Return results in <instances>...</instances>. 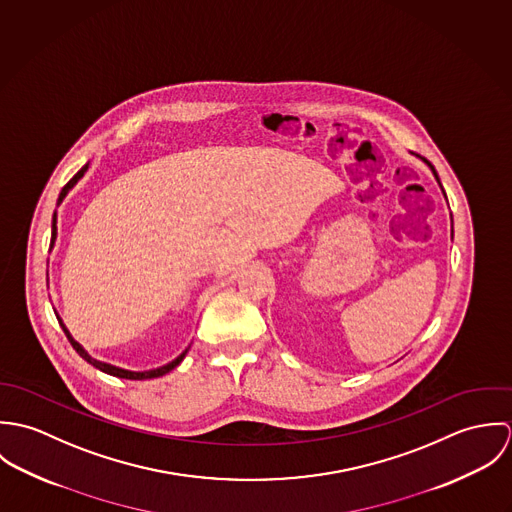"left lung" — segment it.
I'll return each mask as SVG.
<instances>
[{
	"label": "left lung",
	"instance_id": "obj_1",
	"mask_svg": "<svg viewBox=\"0 0 512 512\" xmlns=\"http://www.w3.org/2000/svg\"><path fill=\"white\" fill-rule=\"evenodd\" d=\"M424 161H426V163H428V165H430V169H432V171H434V175H436V179H438V173H436V169H434V165H432V163H430V161H428V159H424ZM439 181V179H438Z\"/></svg>",
	"mask_w": 512,
	"mask_h": 512
}]
</instances>
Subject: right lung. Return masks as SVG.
I'll return each instance as SVG.
<instances>
[{
	"mask_svg": "<svg viewBox=\"0 0 512 512\" xmlns=\"http://www.w3.org/2000/svg\"><path fill=\"white\" fill-rule=\"evenodd\" d=\"M86 169H88V163L74 175L73 179L63 187V191H61V195H59V201H57V205H61L63 203V199L67 197V193L73 189L74 185H76V181L86 173ZM55 240H57V213L53 215V224H51V248L55 246ZM55 315H57V311H55ZM57 319H59V323H61V327H63V331H65V335H67V339L71 341V345H73L74 351L86 361V363H90L92 366H96L98 370H102V372H106V374H112V376H118V378H128V380H146V378H157V376H163V374H167L169 370H173L175 366L179 365L183 359H185V355H187V349L175 359V361H171V363H167V365L159 366V368H153V370H144V372H136V370H126V368H118V366L108 365V363H102V361H96V359H92L84 349H82V345L80 343H76L73 339V335L69 333V329L65 327V323H63V319L57 315Z\"/></svg>",
	"mask_w": 512,
	"mask_h": 512,
	"instance_id": "1",
	"label": "right lung"
}]
</instances>
